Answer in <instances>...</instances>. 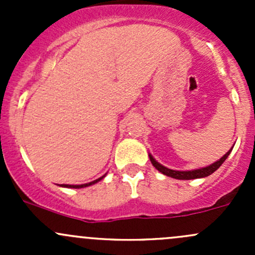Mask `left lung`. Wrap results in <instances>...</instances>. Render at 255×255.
<instances>
[{
    "mask_svg": "<svg viewBox=\"0 0 255 255\" xmlns=\"http://www.w3.org/2000/svg\"><path fill=\"white\" fill-rule=\"evenodd\" d=\"M231 151H232V149H231V150H228L227 153H226L225 155L220 159V160H217L216 163L211 164L210 166H206V168H202V169H197V170H191V171L171 170V169H168V168H165V166L161 165V164H159L158 161H156L151 155H149V158H150V161H151V164L154 165V168L158 169V170L160 171V173H163L164 175L174 177V179H179V180H191V179H199V177L208 176V175H211L212 173H215V171L217 170V169L220 168L223 163H225V160L227 159V156L230 155Z\"/></svg>",
    "mask_w": 255,
    "mask_h": 255,
    "instance_id": "obj_1",
    "label": "left lung"
}]
</instances>
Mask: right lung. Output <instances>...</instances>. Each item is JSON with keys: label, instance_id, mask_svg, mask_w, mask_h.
Wrapping results in <instances>:
<instances>
[{"label": "right lung", "instance_id": "add662e5", "mask_svg": "<svg viewBox=\"0 0 255 255\" xmlns=\"http://www.w3.org/2000/svg\"><path fill=\"white\" fill-rule=\"evenodd\" d=\"M101 179H104V176L100 177V179H97V180H95V181L89 182V184H84V185H61V186H64V187H73V189H81V187L90 186V185H92V184H95V182L100 181V180H101Z\"/></svg>", "mask_w": 255, "mask_h": 255}]
</instances>
